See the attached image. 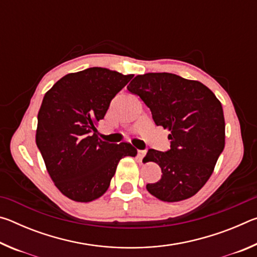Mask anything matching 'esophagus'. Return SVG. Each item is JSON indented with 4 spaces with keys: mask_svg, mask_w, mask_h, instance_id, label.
<instances>
[{
    "mask_svg": "<svg viewBox=\"0 0 257 257\" xmlns=\"http://www.w3.org/2000/svg\"><path fill=\"white\" fill-rule=\"evenodd\" d=\"M146 154V151L145 150H138L137 151V158L139 161H142L143 159H144V156Z\"/></svg>",
    "mask_w": 257,
    "mask_h": 257,
    "instance_id": "34e87169",
    "label": "esophagus"
}]
</instances>
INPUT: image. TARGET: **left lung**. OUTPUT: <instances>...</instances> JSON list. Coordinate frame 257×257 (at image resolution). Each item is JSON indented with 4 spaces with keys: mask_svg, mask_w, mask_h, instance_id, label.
<instances>
[{
    "mask_svg": "<svg viewBox=\"0 0 257 257\" xmlns=\"http://www.w3.org/2000/svg\"><path fill=\"white\" fill-rule=\"evenodd\" d=\"M150 107L156 125L169 133L170 150H149L144 161L160 165L162 176L146 188L164 202L194 196L206 184L224 149L222 105L211 89L175 73L150 72L127 86Z\"/></svg>",
    "mask_w": 257,
    "mask_h": 257,
    "instance_id": "left-lung-1",
    "label": "left lung"
}]
</instances>
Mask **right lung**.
Listing matches in <instances>:
<instances>
[{
	"mask_svg": "<svg viewBox=\"0 0 257 257\" xmlns=\"http://www.w3.org/2000/svg\"><path fill=\"white\" fill-rule=\"evenodd\" d=\"M132 78L105 68H88L61 78L43 98L36 144L55 186L72 201L101 197L119 161L137 154L128 143L110 144L95 134V124Z\"/></svg>",
	"mask_w": 257,
	"mask_h": 257,
	"instance_id": "1",
	"label": "right lung"
}]
</instances>
